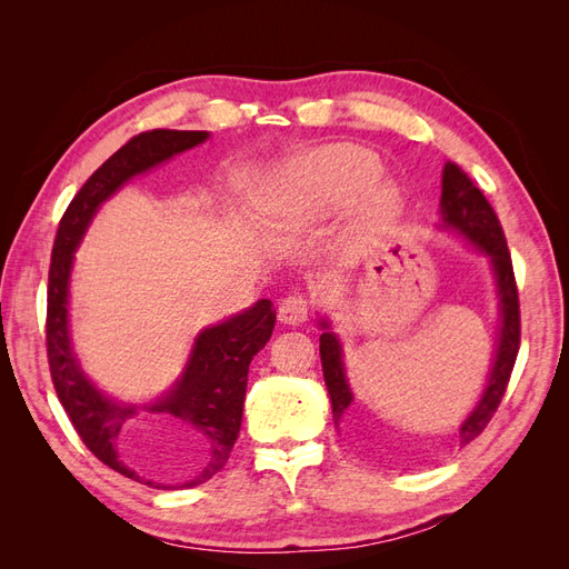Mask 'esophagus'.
Returning <instances> with one entry per match:
<instances>
[{
	"mask_svg": "<svg viewBox=\"0 0 569 569\" xmlns=\"http://www.w3.org/2000/svg\"><path fill=\"white\" fill-rule=\"evenodd\" d=\"M278 316L287 325H301V322H306V318H308V299L303 295H299V291H295V295H289V297L282 299V303L278 308Z\"/></svg>",
	"mask_w": 569,
	"mask_h": 569,
	"instance_id": "34e87169",
	"label": "esophagus"
}]
</instances>
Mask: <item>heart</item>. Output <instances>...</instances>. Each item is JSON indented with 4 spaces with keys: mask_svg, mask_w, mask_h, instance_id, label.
Instances as JSON below:
<instances>
[{
    "mask_svg": "<svg viewBox=\"0 0 569 569\" xmlns=\"http://www.w3.org/2000/svg\"><path fill=\"white\" fill-rule=\"evenodd\" d=\"M380 161L372 151L356 144L316 149L291 163L272 189V203L291 218H313L347 203L377 173ZM396 201V189H372L370 209L382 213Z\"/></svg>",
    "mask_w": 569,
    "mask_h": 569,
    "instance_id": "obj_1",
    "label": "heart"
}]
</instances>
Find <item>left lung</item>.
Returning a JSON list of instances; mask_svg holds the SVG:
<instances>
[{
	"mask_svg": "<svg viewBox=\"0 0 569 569\" xmlns=\"http://www.w3.org/2000/svg\"><path fill=\"white\" fill-rule=\"evenodd\" d=\"M441 222L443 228L468 237L481 253L491 258L498 297H501V330H498L496 339V358L489 372L487 389L481 393V399L477 401L468 420L460 425V446H468L472 439L485 432V427L493 418V412L508 389L515 358H518L520 351V297L518 284H515L512 261L501 222H498V216L493 213L487 197L479 192V187H475L468 173L456 163H446L441 176ZM320 327L322 375L332 399V418L339 425L341 416L353 401V393L341 363V343L337 335L330 332V322L320 320Z\"/></svg>",
	"mask_w": 569,
	"mask_h": 569,
	"instance_id": "left-lung-1",
	"label": "left lung"
}]
</instances>
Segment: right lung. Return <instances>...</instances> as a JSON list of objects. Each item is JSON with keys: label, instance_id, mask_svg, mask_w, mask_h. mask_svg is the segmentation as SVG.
<instances>
[{"label": "right lung", "instance_id": "obj_1", "mask_svg": "<svg viewBox=\"0 0 569 569\" xmlns=\"http://www.w3.org/2000/svg\"><path fill=\"white\" fill-rule=\"evenodd\" d=\"M209 132L203 130H149L134 134L111 159L101 163L80 192L68 203L59 222L54 249L49 263L47 287V360L51 382L59 401L71 418L82 443L111 470L142 481L120 456V432L137 412H166L176 420L194 427L209 443V458L201 472L180 485L189 489L211 479L228 462L232 446L242 427L247 375L251 358L261 351L274 327L272 301L261 299L244 313L206 327L189 353L187 368L176 387L163 399L132 406L109 399L80 370L68 332V282H71L73 251L88 230L97 209L130 178L168 161L180 151L201 144ZM153 487V481H144ZM157 489H166L159 485ZM170 489V487H168Z\"/></svg>", "mask_w": 569, "mask_h": 569}]
</instances>
